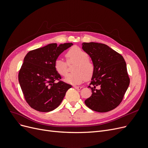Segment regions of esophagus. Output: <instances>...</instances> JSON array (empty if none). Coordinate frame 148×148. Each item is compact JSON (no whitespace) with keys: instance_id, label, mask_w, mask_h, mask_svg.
<instances>
[{"instance_id":"1","label":"esophagus","mask_w":148,"mask_h":148,"mask_svg":"<svg viewBox=\"0 0 148 148\" xmlns=\"http://www.w3.org/2000/svg\"><path fill=\"white\" fill-rule=\"evenodd\" d=\"M75 89H81L82 88V86H73Z\"/></svg>"}]
</instances>
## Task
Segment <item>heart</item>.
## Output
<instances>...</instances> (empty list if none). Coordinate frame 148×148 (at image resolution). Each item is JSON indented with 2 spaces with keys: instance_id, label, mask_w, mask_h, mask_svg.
Instances as JSON below:
<instances>
[{
  "instance_id": "obj_1",
  "label": "heart",
  "mask_w": 148,
  "mask_h": 148,
  "mask_svg": "<svg viewBox=\"0 0 148 148\" xmlns=\"http://www.w3.org/2000/svg\"><path fill=\"white\" fill-rule=\"evenodd\" d=\"M67 61L75 62L73 72L69 74L65 78V81L72 84L82 83L86 79L90 78L94 73L95 66L92 62L88 59V53L78 47H73L66 53ZM57 72L62 76H66L68 69L66 62L61 59H58L54 63Z\"/></svg>"
}]
</instances>
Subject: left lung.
Instances as JSON below:
<instances>
[{
	"mask_svg": "<svg viewBox=\"0 0 148 148\" xmlns=\"http://www.w3.org/2000/svg\"><path fill=\"white\" fill-rule=\"evenodd\" d=\"M82 49L95 66L89 86L91 96L85 104L98 112H107L122 102L130 84L127 64L123 57L104 44L83 42Z\"/></svg>",
	"mask_w": 148,
	"mask_h": 148,
	"instance_id": "obj_1",
	"label": "left lung"
}]
</instances>
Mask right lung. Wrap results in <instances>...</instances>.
Returning <instances> with one entry per match:
<instances>
[{
	"mask_svg": "<svg viewBox=\"0 0 148 148\" xmlns=\"http://www.w3.org/2000/svg\"><path fill=\"white\" fill-rule=\"evenodd\" d=\"M73 43L49 44L29 51L24 58L18 81L25 99L33 109L47 112L56 109L71 85L56 82L61 76L55 69L58 57Z\"/></svg>",
	"mask_w": 148,
	"mask_h": 148,
	"instance_id": "1",
	"label": "right lung"
}]
</instances>
